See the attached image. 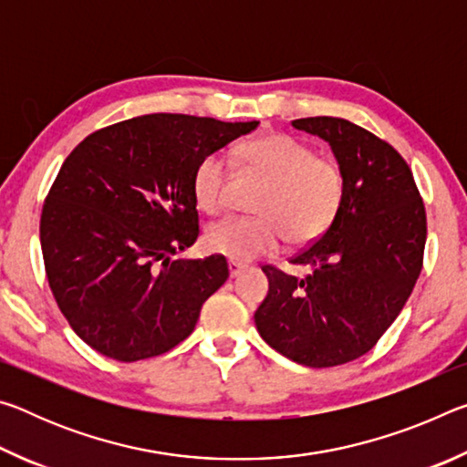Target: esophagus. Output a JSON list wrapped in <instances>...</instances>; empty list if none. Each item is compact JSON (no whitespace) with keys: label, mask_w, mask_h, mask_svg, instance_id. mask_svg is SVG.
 I'll return each mask as SVG.
<instances>
[{"label":"esophagus","mask_w":467,"mask_h":467,"mask_svg":"<svg viewBox=\"0 0 467 467\" xmlns=\"http://www.w3.org/2000/svg\"><path fill=\"white\" fill-rule=\"evenodd\" d=\"M244 270V265L239 262H228V272H231V278H236Z\"/></svg>","instance_id":"34e87169"}]
</instances>
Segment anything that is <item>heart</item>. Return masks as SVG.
Here are the masks:
<instances>
[{"label":"heart","mask_w":467,"mask_h":467,"mask_svg":"<svg viewBox=\"0 0 467 467\" xmlns=\"http://www.w3.org/2000/svg\"><path fill=\"white\" fill-rule=\"evenodd\" d=\"M243 172L267 181L253 210L259 216H231L205 228V247L231 262H251L280 247L306 244L327 231L346 200L342 164L286 133H267L239 148ZM195 203L218 214L231 197V169L223 154H205L192 181Z\"/></svg>","instance_id":"heart-1"}]
</instances>
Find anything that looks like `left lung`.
I'll use <instances>...</instances> for the list:
<instances>
[{"mask_svg": "<svg viewBox=\"0 0 467 467\" xmlns=\"http://www.w3.org/2000/svg\"><path fill=\"white\" fill-rule=\"evenodd\" d=\"M296 130L326 140L346 171V200L319 239L290 259L305 278L264 265L270 292L255 326L274 350L313 368L367 354L404 309L422 272L426 210L414 175L385 140L339 117Z\"/></svg>", "mask_w": 467, "mask_h": 467, "instance_id": "8db88e82", "label": "left lung"}]
</instances>
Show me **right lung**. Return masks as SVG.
Masks as SVG:
<instances>
[{
	"label": "right lung",
	"mask_w": 467,
	"mask_h": 467,
	"mask_svg": "<svg viewBox=\"0 0 467 467\" xmlns=\"http://www.w3.org/2000/svg\"><path fill=\"white\" fill-rule=\"evenodd\" d=\"M259 121L154 113L90 133L43 203L41 249L59 311L119 362L169 352L228 278L224 255L175 259L200 236L197 162Z\"/></svg>",
	"instance_id": "obj_1"
}]
</instances>
